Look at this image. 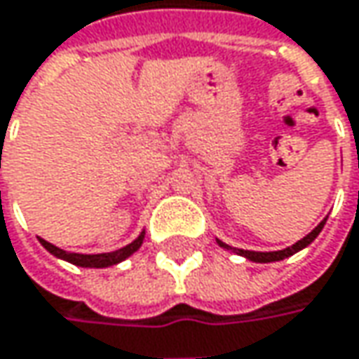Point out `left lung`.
Returning a JSON list of instances; mask_svg holds the SVG:
<instances>
[{
    "instance_id": "left-lung-1",
    "label": "left lung",
    "mask_w": 359,
    "mask_h": 359,
    "mask_svg": "<svg viewBox=\"0 0 359 359\" xmlns=\"http://www.w3.org/2000/svg\"><path fill=\"white\" fill-rule=\"evenodd\" d=\"M327 219L319 223L309 236H305L303 240H299V242L294 243V245H290V248H285V250H278V252H250V250H238V248H231V245H225V243L219 242V245L223 248H227V250H233L236 254H240V256H245L248 260H254V262H276V260H285L288 256H292V254H297L299 250H303L306 248L309 243L313 242L319 233H321V229H323V225H325Z\"/></svg>"
}]
</instances>
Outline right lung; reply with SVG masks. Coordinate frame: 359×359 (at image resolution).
I'll return each instance as SVG.
<instances>
[{
    "label": "right lung",
    "mask_w": 359,
    "mask_h": 359,
    "mask_svg": "<svg viewBox=\"0 0 359 359\" xmlns=\"http://www.w3.org/2000/svg\"><path fill=\"white\" fill-rule=\"evenodd\" d=\"M142 242H144V233H142L137 240H134V242L130 243V245H126V248H121V250H117V252H109V254H73V252H65V250L56 248V245L48 243L46 240H40V243H42L50 254H54V256H58V258H62V260H67V262L76 264V266H87V268H105V266L121 262V260H126L128 256H132L137 248L142 245Z\"/></svg>",
    "instance_id": "obj_1"
}]
</instances>
